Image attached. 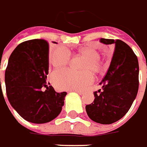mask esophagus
<instances>
[{"label": "esophagus", "instance_id": "1", "mask_svg": "<svg viewBox=\"0 0 147 147\" xmlns=\"http://www.w3.org/2000/svg\"><path fill=\"white\" fill-rule=\"evenodd\" d=\"M74 92H78L79 95H83V93H84L82 91H78V90H74Z\"/></svg>", "mask_w": 147, "mask_h": 147}]
</instances>
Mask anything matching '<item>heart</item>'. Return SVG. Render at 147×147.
Listing matches in <instances>:
<instances>
[{
	"label": "heart",
	"mask_w": 147,
	"mask_h": 147,
	"mask_svg": "<svg viewBox=\"0 0 147 147\" xmlns=\"http://www.w3.org/2000/svg\"><path fill=\"white\" fill-rule=\"evenodd\" d=\"M79 54L85 57L81 63L82 70H74L70 69H59L52 74L54 85L59 89H82L90 84L93 79L92 70L94 73H100L104 69L105 64L100 58V52L93 47H85L79 50ZM71 54L68 49L60 47L53 52L51 61L56 68L63 67L69 63Z\"/></svg>",
	"instance_id": "obj_1"
}]
</instances>
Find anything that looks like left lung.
Here are the masks:
<instances>
[{"label": "left lung", "mask_w": 147, "mask_h": 147, "mask_svg": "<svg viewBox=\"0 0 147 147\" xmlns=\"http://www.w3.org/2000/svg\"><path fill=\"white\" fill-rule=\"evenodd\" d=\"M100 42L115 47L112 62L100 85L93 92L94 100L85 106L88 117L96 123L111 124L128 112L138 90L137 56L127 43L119 39L100 38Z\"/></svg>", "instance_id": "8db88e82"}]
</instances>
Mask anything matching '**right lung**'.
<instances>
[{
    "mask_svg": "<svg viewBox=\"0 0 147 147\" xmlns=\"http://www.w3.org/2000/svg\"><path fill=\"white\" fill-rule=\"evenodd\" d=\"M48 70L49 44L44 39L19 44L10 55L5 70L10 105L22 118L33 123H45L56 118L67 94L57 92L47 85Z\"/></svg>",
    "mask_w": 147,
    "mask_h": 147,
    "instance_id": "add662e5",
    "label": "right lung"
}]
</instances>
